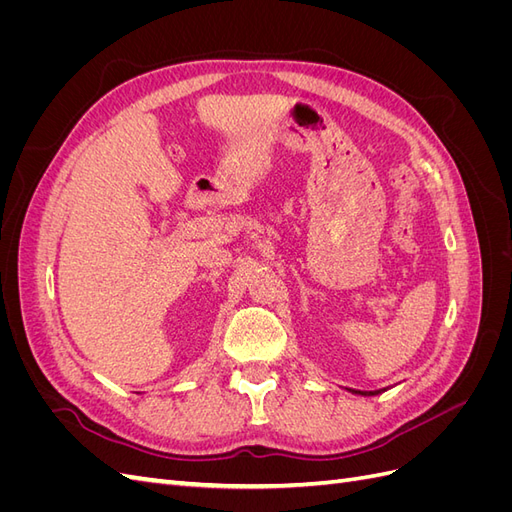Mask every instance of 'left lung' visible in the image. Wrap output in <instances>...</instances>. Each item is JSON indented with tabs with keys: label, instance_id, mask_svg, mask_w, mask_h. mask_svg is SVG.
I'll return each instance as SVG.
<instances>
[{
	"label": "left lung",
	"instance_id": "left-lung-1",
	"mask_svg": "<svg viewBox=\"0 0 512 512\" xmlns=\"http://www.w3.org/2000/svg\"><path fill=\"white\" fill-rule=\"evenodd\" d=\"M384 391H389V389H378V391H354V389H350V393L361 395V397H374V395H380V393H384Z\"/></svg>",
	"mask_w": 512,
	"mask_h": 512
}]
</instances>
